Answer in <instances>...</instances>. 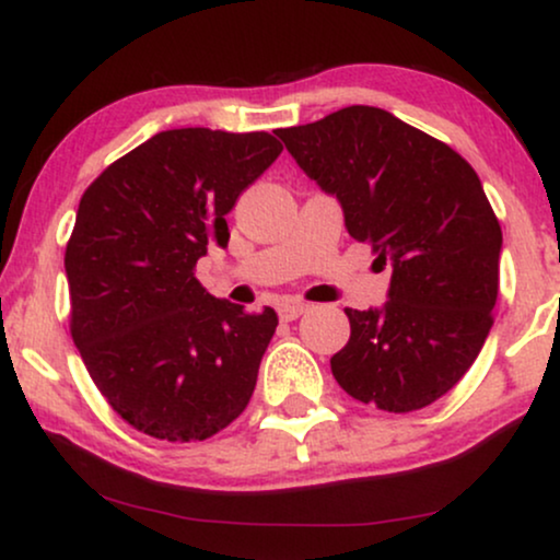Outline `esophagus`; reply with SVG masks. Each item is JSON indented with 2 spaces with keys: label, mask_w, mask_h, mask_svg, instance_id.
<instances>
[{
  "label": "esophagus",
  "mask_w": 560,
  "mask_h": 560,
  "mask_svg": "<svg viewBox=\"0 0 560 560\" xmlns=\"http://www.w3.org/2000/svg\"><path fill=\"white\" fill-rule=\"evenodd\" d=\"M302 313H307V302H300V300H292V302H281L279 304V317L284 323H292L300 317Z\"/></svg>",
  "instance_id": "34e87169"
}]
</instances>
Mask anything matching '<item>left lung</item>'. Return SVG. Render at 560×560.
<instances>
[{
	"instance_id": "8db88e82",
	"label": "left lung",
	"mask_w": 560,
	"mask_h": 560,
	"mask_svg": "<svg viewBox=\"0 0 560 560\" xmlns=\"http://www.w3.org/2000/svg\"><path fill=\"white\" fill-rule=\"evenodd\" d=\"M276 137L341 201L349 235L393 266L385 307H346L351 336L330 359L332 377L387 413L431 406L470 370L493 325L501 228L478 173L372 105Z\"/></svg>"
}]
</instances>
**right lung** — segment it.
Masks as SVG:
<instances>
[{"label": "right lung", "instance_id": "add662e5", "mask_svg": "<svg viewBox=\"0 0 560 560\" xmlns=\"http://www.w3.org/2000/svg\"><path fill=\"white\" fill-rule=\"evenodd\" d=\"M281 154L268 131L154 133L90 183L63 253L69 330L108 406L141 434L203 442L256 390L279 317L217 300L194 276L228 245L240 194Z\"/></svg>", "mask_w": 560, "mask_h": 560}]
</instances>
